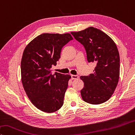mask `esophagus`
<instances>
[{
    "mask_svg": "<svg viewBox=\"0 0 135 135\" xmlns=\"http://www.w3.org/2000/svg\"><path fill=\"white\" fill-rule=\"evenodd\" d=\"M71 78L73 80L77 79V78H78V76L77 75H71Z\"/></svg>",
    "mask_w": 135,
    "mask_h": 135,
    "instance_id": "1",
    "label": "esophagus"
}]
</instances>
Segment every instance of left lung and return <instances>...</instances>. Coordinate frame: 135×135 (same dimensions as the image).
Instances as JSON below:
<instances>
[{"instance_id": "obj_1", "label": "left lung", "mask_w": 135, "mask_h": 135, "mask_svg": "<svg viewBox=\"0 0 135 135\" xmlns=\"http://www.w3.org/2000/svg\"><path fill=\"white\" fill-rule=\"evenodd\" d=\"M71 33L84 46L89 62L96 64L93 74L80 77L84 83L80 91L83 100L92 104L106 102L113 94L119 79L120 56L116 44L94 27Z\"/></svg>"}]
</instances>
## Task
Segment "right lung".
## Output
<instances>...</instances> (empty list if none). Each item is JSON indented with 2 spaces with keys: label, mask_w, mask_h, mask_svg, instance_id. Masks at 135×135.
<instances>
[{
  "label": "right lung",
  "mask_w": 135,
  "mask_h": 135,
  "mask_svg": "<svg viewBox=\"0 0 135 135\" xmlns=\"http://www.w3.org/2000/svg\"><path fill=\"white\" fill-rule=\"evenodd\" d=\"M73 40L70 33H42L25 47L22 57L21 80L23 89L36 108L52 113L62 106L71 76L55 72L63 46Z\"/></svg>",
  "instance_id": "1"
}]
</instances>
